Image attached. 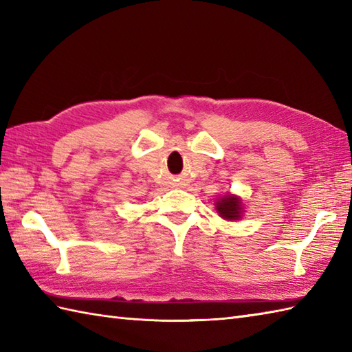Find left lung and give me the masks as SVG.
Wrapping results in <instances>:
<instances>
[{"instance_id":"left-lung-1","label":"left lung","mask_w":352,"mask_h":352,"mask_svg":"<svg viewBox=\"0 0 352 352\" xmlns=\"http://www.w3.org/2000/svg\"><path fill=\"white\" fill-rule=\"evenodd\" d=\"M216 210H218L219 216L227 221H239L242 218L243 213V206H242V199L231 195V193H227V195L221 197L218 201H216Z\"/></svg>"}]
</instances>
